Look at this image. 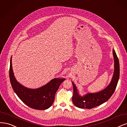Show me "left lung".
Here are the masks:
<instances>
[{
  "label": "left lung",
  "mask_w": 127,
  "mask_h": 127,
  "mask_svg": "<svg viewBox=\"0 0 127 127\" xmlns=\"http://www.w3.org/2000/svg\"><path fill=\"white\" fill-rule=\"evenodd\" d=\"M114 60V71L111 83L103 90L95 93H89L83 97L80 96L75 84L72 82L73 87V103L79 108L92 109L99 106L108 101L116 89L120 75L119 62L116 52L113 50Z\"/></svg>",
  "instance_id": "8db88e82"
}]
</instances>
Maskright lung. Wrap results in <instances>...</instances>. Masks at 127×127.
Wrapping results in <instances>:
<instances>
[{
    "label": "right lung",
    "instance_id": "right-lung-1",
    "mask_svg": "<svg viewBox=\"0 0 127 127\" xmlns=\"http://www.w3.org/2000/svg\"><path fill=\"white\" fill-rule=\"evenodd\" d=\"M9 78L11 87L18 97L28 107L36 110L50 108L55 99V95L60 84L65 79H54L43 87L30 89L23 87L15 79L12 68L11 57L9 68Z\"/></svg>",
    "mask_w": 127,
    "mask_h": 127
}]
</instances>
